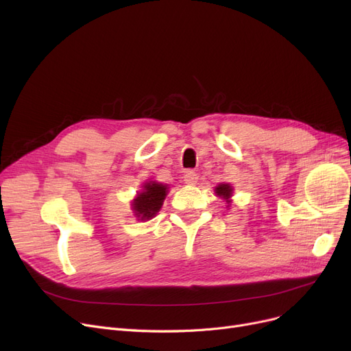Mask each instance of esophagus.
I'll list each match as a JSON object with an SVG mask.
<instances>
[{"mask_svg": "<svg viewBox=\"0 0 351 351\" xmlns=\"http://www.w3.org/2000/svg\"><path fill=\"white\" fill-rule=\"evenodd\" d=\"M197 179H199V176H197L196 172H192V171H188L185 175H184V182L186 185H196Z\"/></svg>", "mask_w": 351, "mask_h": 351, "instance_id": "obj_1", "label": "esophagus"}]
</instances>
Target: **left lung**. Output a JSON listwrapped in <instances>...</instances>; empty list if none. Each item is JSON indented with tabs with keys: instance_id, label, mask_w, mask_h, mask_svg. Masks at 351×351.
Returning a JSON list of instances; mask_svg holds the SVG:
<instances>
[{
	"instance_id": "1",
	"label": "left lung",
	"mask_w": 351,
	"mask_h": 351,
	"mask_svg": "<svg viewBox=\"0 0 351 351\" xmlns=\"http://www.w3.org/2000/svg\"><path fill=\"white\" fill-rule=\"evenodd\" d=\"M215 195L219 196L221 199H223L226 202V208H231L232 195H234V188H232L231 184H225V182H222V184L217 185L215 186Z\"/></svg>"
}]
</instances>
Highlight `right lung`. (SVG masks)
Here are the masks:
<instances>
[{
    "mask_svg": "<svg viewBox=\"0 0 351 351\" xmlns=\"http://www.w3.org/2000/svg\"><path fill=\"white\" fill-rule=\"evenodd\" d=\"M169 192V186L156 180H146L142 191L136 193L132 199L133 215L138 221H149L160 210L165 197Z\"/></svg>",
    "mask_w": 351,
    "mask_h": 351,
    "instance_id": "right-lung-1",
    "label": "right lung"
}]
</instances>
